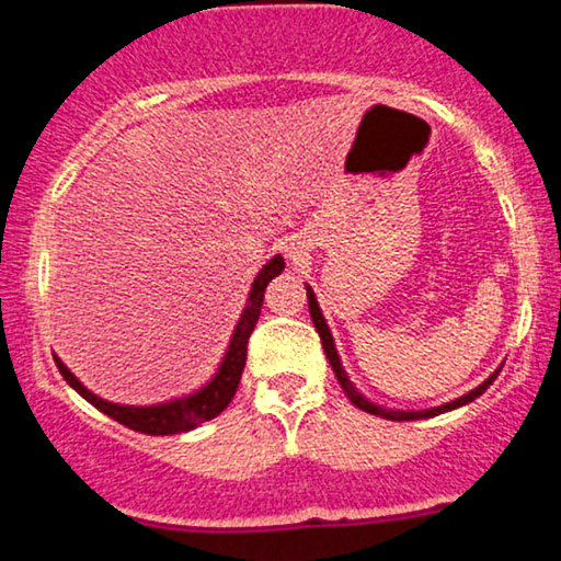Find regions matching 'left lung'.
<instances>
[{
    "label": "left lung",
    "mask_w": 561,
    "mask_h": 561,
    "mask_svg": "<svg viewBox=\"0 0 561 561\" xmlns=\"http://www.w3.org/2000/svg\"><path fill=\"white\" fill-rule=\"evenodd\" d=\"M306 289H308V311H311L313 327H317V332H319V337H321V345H324V353H327V358H330V364H332V369H334V377H337L340 388L345 390V396L351 398V403H353V405H358V409H362V411H369V414H375V416H382V420H392V422L427 420V416H437V414H443V411L459 409V405H465V403H469V401H474V398H480L482 392H485L488 388H491V385H493V379L499 377V371H501V369L495 371V375L488 377L485 382L480 385V388L469 390L467 396L456 398V401H450V403H446V405H435V409H424V411H392V409H382V405H375V403H371V401H366V398L362 396V392H358L356 388H353V382H351V379H347L345 369H343V364H340L337 347H334V340H332V332H330V327H327L324 317H321V308H319V302H317V295H313V289H311V287H306Z\"/></svg>",
    "instance_id": "8db88e82"
}]
</instances>
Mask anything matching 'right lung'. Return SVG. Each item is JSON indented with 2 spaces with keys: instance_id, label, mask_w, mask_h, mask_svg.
Masks as SVG:
<instances>
[{
  "instance_id": "1",
  "label": "right lung",
  "mask_w": 561,
  "mask_h": 561,
  "mask_svg": "<svg viewBox=\"0 0 561 561\" xmlns=\"http://www.w3.org/2000/svg\"><path fill=\"white\" fill-rule=\"evenodd\" d=\"M282 268H285V259H282V255H274V259L261 268V274L255 276L253 287H250L248 306H244L242 317L237 321L229 351L227 356H224L221 366H218L216 377L210 379L205 388L192 392V396L176 398V401L158 403V405H118L83 388L79 379L73 377V371H70L68 366L55 356L57 369H60V375L66 377L70 388L79 392V396L87 398L94 409H100L102 414L113 416L115 422H121L128 430H137V433H145V435H176V433H186V430H195L197 424L214 420V416L221 414V411L231 403V398H234L244 362H248V340L255 330V321L261 317L263 289H266V285L276 274H282Z\"/></svg>"
}]
</instances>
